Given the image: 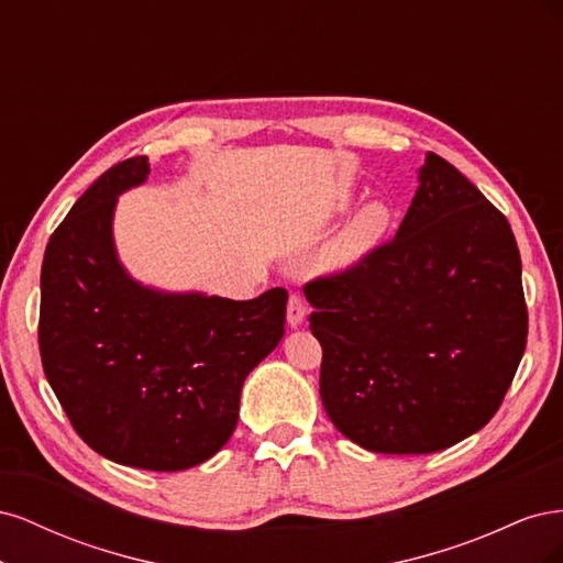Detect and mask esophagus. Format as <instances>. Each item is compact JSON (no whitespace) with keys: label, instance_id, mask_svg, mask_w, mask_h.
<instances>
[{"label":"esophagus","instance_id":"esophagus-1","mask_svg":"<svg viewBox=\"0 0 563 563\" xmlns=\"http://www.w3.org/2000/svg\"><path fill=\"white\" fill-rule=\"evenodd\" d=\"M305 314H308V305H305L302 296L298 294H291V298H288V308H286V321L288 327H300V323L305 321Z\"/></svg>","mask_w":563,"mask_h":563}]
</instances>
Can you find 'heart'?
<instances>
[{
  "label": "heart",
  "instance_id": "b5f03b06",
  "mask_svg": "<svg viewBox=\"0 0 563 563\" xmlns=\"http://www.w3.org/2000/svg\"><path fill=\"white\" fill-rule=\"evenodd\" d=\"M391 225V213L383 203H368L360 213H356L350 225L338 236L333 255L338 263H354L366 255L373 246L383 242Z\"/></svg>",
  "mask_w": 563,
  "mask_h": 563
}]
</instances>
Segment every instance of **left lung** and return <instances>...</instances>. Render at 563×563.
Here are the masks:
<instances>
[{
	"mask_svg": "<svg viewBox=\"0 0 563 563\" xmlns=\"http://www.w3.org/2000/svg\"><path fill=\"white\" fill-rule=\"evenodd\" d=\"M397 236L305 284L335 428L376 453H434L496 416L526 350L507 218L428 152Z\"/></svg>",
	"mask_w": 563,
	"mask_h": 563,
	"instance_id": "8db88e82",
	"label": "left lung"
}]
</instances>
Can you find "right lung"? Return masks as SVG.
I'll use <instances>...</instances> for the list:
<instances>
[{
    "label": "right lung",
    "mask_w": 563,
    "mask_h": 563,
    "mask_svg": "<svg viewBox=\"0 0 563 563\" xmlns=\"http://www.w3.org/2000/svg\"><path fill=\"white\" fill-rule=\"evenodd\" d=\"M150 174L119 162L51 234L42 263L40 354L77 434L150 472L195 467L228 444L249 373L279 345L286 288L253 300L164 294L114 251L117 197Z\"/></svg>",
    "instance_id": "1"
}]
</instances>
